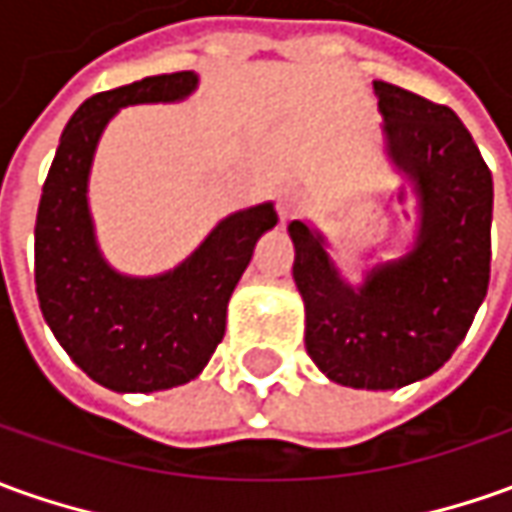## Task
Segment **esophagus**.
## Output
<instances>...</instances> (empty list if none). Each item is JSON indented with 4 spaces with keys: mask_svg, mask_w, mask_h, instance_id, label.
I'll use <instances>...</instances> for the list:
<instances>
[{
    "mask_svg": "<svg viewBox=\"0 0 512 512\" xmlns=\"http://www.w3.org/2000/svg\"><path fill=\"white\" fill-rule=\"evenodd\" d=\"M302 210V198L300 193H294V190H283L280 198H277V215H280V224H288V221H294Z\"/></svg>",
    "mask_w": 512,
    "mask_h": 512,
    "instance_id": "obj_1",
    "label": "esophagus"
}]
</instances>
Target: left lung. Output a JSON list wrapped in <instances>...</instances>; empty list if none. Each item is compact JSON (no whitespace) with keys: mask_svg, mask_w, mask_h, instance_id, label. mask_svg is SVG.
Wrapping results in <instances>:
<instances>
[{"mask_svg":"<svg viewBox=\"0 0 512 512\" xmlns=\"http://www.w3.org/2000/svg\"><path fill=\"white\" fill-rule=\"evenodd\" d=\"M384 154L412 184V249L350 283L325 235L291 221L305 350L330 381L401 389L437 373L488 294L493 179L462 120L401 86L373 81Z\"/></svg>","mask_w":512,"mask_h":512,"instance_id":"8db88e82","label":"left lung"}]
</instances>
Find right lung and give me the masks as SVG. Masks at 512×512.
I'll return each instance as SVG.
<instances>
[{
    "label": "right lung",
    "instance_id": "add662e5",
    "mask_svg": "<svg viewBox=\"0 0 512 512\" xmlns=\"http://www.w3.org/2000/svg\"><path fill=\"white\" fill-rule=\"evenodd\" d=\"M196 72L154 75L89 97L66 123L36 215V294L58 344L111 392H159L193 381L227 330V305L274 229L271 201L229 212L179 266L137 277L100 252L89 176L106 125L137 103H182Z\"/></svg>",
    "mask_w": 512,
    "mask_h": 512
}]
</instances>
